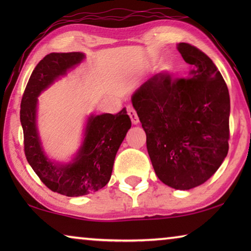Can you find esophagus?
<instances>
[{"label":"esophagus","instance_id":"obj_1","mask_svg":"<svg viewBox=\"0 0 251 251\" xmlns=\"http://www.w3.org/2000/svg\"><path fill=\"white\" fill-rule=\"evenodd\" d=\"M127 113H128L131 123H133L134 125H137L139 123V118L137 116V113H136V110L133 107H128V108H127Z\"/></svg>","mask_w":251,"mask_h":251}]
</instances>
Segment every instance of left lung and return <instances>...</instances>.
<instances>
[{"label":"left lung","instance_id":"left-lung-1","mask_svg":"<svg viewBox=\"0 0 251 251\" xmlns=\"http://www.w3.org/2000/svg\"><path fill=\"white\" fill-rule=\"evenodd\" d=\"M187 78L159 73L131 97L146 133L157 177L172 188L188 190L203 184L226 158L230 99L214 62L188 43L178 44Z\"/></svg>","mask_w":251,"mask_h":251}]
</instances>
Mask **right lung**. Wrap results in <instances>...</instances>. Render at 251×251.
Listing matches in <instances>:
<instances>
[{
    "instance_id": "obj_1",
    "label": "right lung",
    "mask_w": 251,
    "mask_h": 251,
    "mask_svg": "<svg viewBox=\"0 0 251 251\" xmlns=\"http://www.w3.org/2000/svg\"><path fill=\"white\" fill-rule=\"evenodd\" d=\"M84 58L79 52L50 53L34 69L21 101L24 152L42 182L54 193L78 197L97 192L110 179L116 152L131 126L126 108L120 113L92 115L85 128L83 145L73 163L54 164L42 151L36 127L37 96L59 76Z\"/></svg>"
}]
</instances>
